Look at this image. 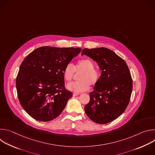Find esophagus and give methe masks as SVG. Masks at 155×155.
<instances>
[{
  "label": "esophagus",
  "mask_w": 155,
  "mask_h": 155,
  "mask_svg": "<svg viewBox=\"0 0 155 155\" xmlns=\"http://www.w3.org/2000/svg\"><path fill=\"white\" fill-rule=\"evenodd\" d=\"M80 94L79 93H73V96H77L78 95H79Z\"/></svg>",
  "instance_id": "obj_1"
}]
</instances>
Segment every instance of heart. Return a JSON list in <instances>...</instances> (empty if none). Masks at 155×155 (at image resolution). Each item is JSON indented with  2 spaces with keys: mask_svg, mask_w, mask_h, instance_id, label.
Instances as JSON below:
<instances>
[{
  "mask_svg": "<svg viewBox=\"0 0 155 155\" xmlns=\"http://www.w3.org/2000/svg\"><path fill=\"white\" fill-rule=\"evenodd\" d=\"M94 68V62L87 58L79 61L75 67L72 63L68 64L63 70L64 77L67 81H69L72 79L75 71L82 73L79 77L80 81L68 83L66 86L67 89L74 93H80L89 90L90 84L95 85L99 80L100 74Z\"/></svg>",
  "mask_w": 155,
  "mask_h": 155,
  "instance_id": "heart-1",
  "label": "heart"
}]
</instances>
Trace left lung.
Listing matches in <instances>:
<instances>
[{
  "mask_svg": "<svg viewBox=\"0 0 155 155\" xmlns=\"http://www.w3.org/2000/svg\"><path fill=\"white\" fill-rule=\"evenodd\" d=\"M81 55L96 61L102 71L94 90L90 93L85 113L96 123L112 122L124 112L130 101L132 80L127 64L112 50L104 47L84 48Z\"/></svg>",
  "mask_w": 155,
  "mask_h": 155,
  "instance_id": "8db88e82",
  "label": "left lung"
}]
</instances>
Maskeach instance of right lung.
<instances>
[{
  "instance_id": "1",
  "label": "right lung",
  "mask_w": 155,
  "mask_h": 155,
  "mask_svg": "<svg viewBox=\"0 0 155 155\" xmlns=\"http://www.w3.org/2000/svg\"><path fill=\"white\" fill-rule=\"evenodd\" d=\"M81 51L80 48L42 47L22 62L16 87L22 107L32 118L49 121L63 111L73 96L65 89L63 70Z\"/></svg>"
}]
</instances>
